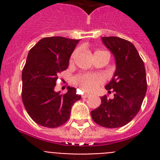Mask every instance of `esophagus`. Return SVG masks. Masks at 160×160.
Here are the masks:
<instances>
[{"label":"esophagus","instance_id":"1","mask_svg":"<svg viewBox=\"0 0 160 160\" xmlns=\"http://www.w3.org/2000/svg\"><path fill=\"white\" fill-rule=\"evenodd\" d=\"M89 96H90V95H89V94H85V95H82V98L83 99H85V98H87V97H89Z\"/></svg>","mask_w":160,"mask_h":160}]
</instances>
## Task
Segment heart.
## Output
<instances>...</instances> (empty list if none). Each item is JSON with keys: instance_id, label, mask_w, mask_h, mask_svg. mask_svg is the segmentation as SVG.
<instances>
[{"instance_id": "b5f03b06", "label": "heart", "mask_w": 160, "mask_h": 160, "mask_svg": "<svg viewBox=\"0 0 160 160\" xmlns=\"http://www.w3.org/2000/svg\"><path fill=\"white\" fill-rule=\"evenodd\" d=\"M75 53H74L75 55ZM75 85H78L83 91L91 92L102 82V78L95 74H80L75 78Z\"/></svg>"}]
</instances>
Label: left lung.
I'll return each mask as SVG.
<instances>
[{
    "instance_id": "1",
    "label": "left lung",
    "mask_w": 160,
    "mask_h": 160,
    "mask_svg": "<svg viewBox=\"0 0 160 160\" xmlns=\"http://www.w3.org/2000/svg\"><path fill=\"white\" fill-rule=\"evenodd\" d=\"M103 44L114 55L116 69L106 85L113 99L101 97V104L91 111L93 120L105 128L127 124L140 109L147 90L146 72L143 60L131 42L115 36L102 37Z\"/></svg>"
}]
</instances>
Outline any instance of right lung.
I'll use <instances>...</instances> for the list:
<instances>
[{
	"label": "right lung",
	"mask_w": 160,
	"mask_h": 160,
	"mask_svg": "<svg viewBox=\"0 0 160 160\" xmlns=\"http://www.w3.org/2000/svg\"><path fill=\"white\" fill-rule=\"evenodd\" d=\"M80 40L61 36L41 39L29 51L22 70V101L36 124L56 128L67 121L73 104L81 96L68 86L67 92H55L58 75L69 65Z\"/></svg>",
	"instance_id": "right-lung-1"
}]
</instances>
